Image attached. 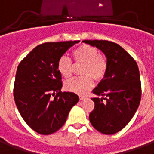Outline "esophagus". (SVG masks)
I'll use <instances>...</instances> for the list:
<instances>
[{
    "label": "esophagus",
    "instance_id": "obj_1",
    "mask_svg": "<svg viewBox=\"0 0 154 154\" xmlns=\"http://www.w3.org/2000/svg\"><path fill=\"white\" fill-rule=\"evenodd\" d=\"M85 98V97H84V96H79V100H84Z\"/></svg>",
    "mask_w": 154,
    "mask_h": 154
}]
</instances>
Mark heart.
<instances>
[{
  "label": "heart",
  "instance_id": "obj_1",
  "mask_svg": "<svg viewBox=\"0 0 154 154\" xmlns=\"http://www.w3.org/2000/svg\"><path fill=\"white\" fill-rule=\"evenodd\" d=\"M74 60L77 63H84L80 77H75L66 82L65 88L75 94H85L94 87V79L102 80L106 75L108 62L106 57L97 48L88 44H81L73 50ZM57 69L65 78L71 77L73 74V62L69 57L62 56L57 61Z\"/></svg>",
  "mask_w": 154,
  "mask_h": 154
}]
</instances>
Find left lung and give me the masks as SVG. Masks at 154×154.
Here are the masks:
<instances>
[{"label": "left lung", "mask_w": 154, "mask_h": 154, "mask_svg": "<svg viewBox=\"0 0 154 154\" xmlns=\"http://www.w3.org/2000/svg\"><path fill=\"white\" fill-rule=\"evenodd\" d=\"M105 54L108 68L105 77L93 93L94 108L89 114L97 131L114 134L131 122L141 100V82L136 61L125 49L106 40H85Z\"/></svg>", "instance_id": "1"}]
</instances>
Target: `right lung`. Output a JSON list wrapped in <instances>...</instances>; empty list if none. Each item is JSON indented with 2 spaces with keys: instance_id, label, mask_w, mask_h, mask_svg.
<instances>
[{
  "instance_id": "add662e5",
  "label": "right lung",
  "mask_w": 154,
  "mask_h": 154,
  "mask_svg": "<svg viewBox=\"0 0 154 154\" xmlns=\"http://www.w3.org/2000/svg\"><path fill=\"white\" fill-rule=\"evenodd\" d=\"M79 42H44L18 66L14 102L23 121L38 134H51L60 129L78 103L77 94L60 91L62 80L57 66L59 58Z\"/></svg>"
}]
</instances>
